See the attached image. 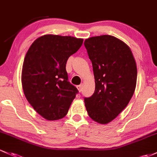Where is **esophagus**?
I'll use <instances>...</instances> for the list:
<instances>
[{"label": "esophagus", "instance_id": "esophagus-1", "mask_svg": "<svg viewBox=\"0 0 157 157\" xmlns=\"http://www.w3.org/2000/svg\"><path fill=\"white\" fill-rule=\"evenodd\" d=\"M77 89H78V90L79 92L82 91V85H78V86H77Z\"/></svg>", "mask_w": 157, "mask_h": 157}]
</instances>
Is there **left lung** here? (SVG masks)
I'll return each instance as SVG.
<instances>
[{"mask_svg": "<svg viewBox=\"0 0 157 157\" xmlns=\"http://www.w3.org/2000/svg\"><path fill=\"white\" fill-rule=\"evenodd\" d=\"M85 46L92 62L95 91L85 98L92 120L111 122L128 105L135 92L137 67L130 48L111 35L86 39Z\"/></svg>", "mask_w": 157, "mask_h": 157, "instance_id": "obj_1", "label": "left lung"}]
</instances>
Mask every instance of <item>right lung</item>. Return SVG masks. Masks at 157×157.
Listing matches in <instances>:
<instances>
[{
	"label": "right lung",
	"mask_w": 157,
	"mask_h": 157,
	"mask_svg": "<svg viewBox=\"0 0 157 157\" xmlns=\"http://www.w3.org/2000/svg\"><path fill=\"white\" fill-rule=\"evenodd\" d=\"M82 43L83 39L46 34L27 52L21 72L23 91L43 118L56 121L67 115L78 91L68 82L66 64Z\"/></svg>",
	"instance_id": "1"
}]
</instances>
